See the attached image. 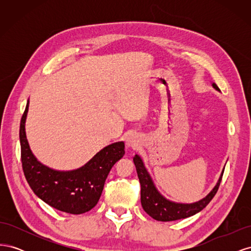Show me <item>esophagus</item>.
Instances as JSON below:
<instances>
[{
  "instance_id": "1",
  "label": "esophagus",
  "mask_w": 251,
  "mask_h": 251,
  "mask_svg": "<svg viewBox=\"0 0 251 251\" xmlns=\"http://www.w3.org/2000/svg\"><path fill=\"white\" fill-rule=\"evenodd\" d=\"M126 146L127 149H137L139 146V139L136 135L130 134L126 138Z\"/></svg>"
}]
</instances>
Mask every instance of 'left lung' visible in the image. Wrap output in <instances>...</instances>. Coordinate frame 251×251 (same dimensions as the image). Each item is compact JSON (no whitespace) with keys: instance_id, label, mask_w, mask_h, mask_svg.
<instances>
[{"instance_id":"obj_1","label":"left lung","mask_w":251,"mask_h":251,"mask_svg":"<svg viewBox=\"0 0 251 251\" xmlns=\"http://www.w3.org/2000/svg\"><path fill=\"white\" fill-rule=\"evenodd\" d=\"M212 87L220 92V89L215 82H212ZM134 164L136 166V171L139 178V182L141 185V205L144 211L149 216L157 221L168 222V221H176V220L185 219L191 216L198 214L206 205L214 198L218 192L220 186V182L222 180V176L224 173V169L221 173L217 184L211 189L210 193L204 197L203 199L194 202V203H177L170 201L163 197L156 188L151 177L148 170L144 166V163L139 155L136 154L133 158Z\"/></svg>"}]
</instances>
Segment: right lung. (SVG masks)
Listing matches in <instances>:
<instances>
[{"instance_id":"add662e5","label":"right lung","mask_w":251,"mask_h":251,"mask_svg":"<svg viewBox=\"0 0 251 251\" xmlns=\"http://www.w3.org/2000/svg\"><path fill=\"white\" fill-rule=\"evenodd\" d=\"M29 100L20 126L22 166L33 193L57 210L80 215L92 209L100 200L105 179L118 160L125 155V142H115L103 148L81 168L56 171L37 160L30 150L25 123Z\"/></svg>"}]
</instances>
